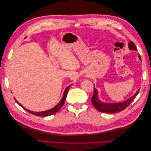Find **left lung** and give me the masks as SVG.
<instances>
[{"instance_id":"left-lung-1","label":"left lung","mask_w":151,"mask_h":151,"mask_svg":"<svg viewBox=\"0 0 151 151\" xmlns=\"http://www.w3.org/2000/svg\"><path fill=\"white\" fill-rule=\"evenodd\" d=\"M129 48L130 50H136L137 51V48L135 47V45L132 41H130L129 43ZM139 58L141 60V57L140 55H139ZM139 90L140 89L137 91L136 93L132 96L131 98H129L125 101L117 103H103L100 101L98 98V91L94 86V94L92 98H91V101H92V104L93 106L96 108L99 111L106 113H114L116 112H120L123 110V109H125L132 101H134V99L135 98L137 95L138 94Z\"/></svg>"}]
</instances>
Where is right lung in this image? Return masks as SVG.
<instances>
[{
	"label": "right lung",
	"mask_w": 151,
	"mask_h": 151,
	"mask_svg": "<svg viewBox=\"0 0 151 151\" xmlns=\"http://www.w3.org/2000/svg\"><path fill=\"white\" fill-rule=\"evenodd\" d=\"M70 86H71V85H70V86H68V87H67V88L65 89L64 93H63V97H62V99H61V101H60V102H59V103L56 105L55 106L53 107V108H52V109H48V110H47V111H41V112H34V111H32L28 110V109H26L25 108H24L23 106H22L20 103H18L17 101V100H16L15 98H14V99H15L16 102L17 104H19L21 107H22V108H23L25 109V110H26L27 111H28L29 113H31V114H33V115H36V116H50V115H53V114H55V113H56L57 112H58L59 110H60V108L63 106V104H64V102H65V99H66V96H67V93H68V89H69Z\"/></svg>",
	"instance_id": "right-lung-1"
}]
</instances>
